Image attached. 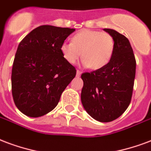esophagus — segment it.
<instances>
[{
    "instance_id": "34e87169",
    "label": "esophagus",
    "mask_w": 151,
    "mask_h": 151,
    "mask_svg": "<svg viewBox=\"0 0 151 151\" xmlns=\"http://www.w3.org/2000/svg\"><path fill=\"white\" fill-rule=\"evenodd\" d=\"M81 73H82V71H80V70H77V71H76V76H80Z\"/></svg>"
}]
</instances>
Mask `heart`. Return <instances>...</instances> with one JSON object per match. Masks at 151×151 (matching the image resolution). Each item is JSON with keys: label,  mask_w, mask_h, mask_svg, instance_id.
<instances>
[{"label": "heart", "mask_w": 151, "mask_h": 151, "mask_svg": "<svg viewBox=\"0 0 151 151\" xmlns=\"http://www.w3.org/2000/svg\"><path fill=\"white\" fill-rule=\"evenodd\" d=\"M64 60L73 64L81 55L84 67L101 69L109 63L114 50V40L105 32L83 29L73 36L71 42H63L60 47Z\"/></svg>", "instance_id": "obj_1"}]
</instances>
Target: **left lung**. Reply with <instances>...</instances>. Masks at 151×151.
<instances>
[{"label": "left lung", "instance_id": "left-lung-1", "mask_svg": "<svg viewBox=\"0 0 151 151\" xmlns=\"http://www.w3.org/2000/svg\"><path fill=\"white\" fill-rule=\"evenodd\" d=\"M104 30L114 39V53L104 68L81 75V102L94 119L107 123L122 115L131 103L136 61L125 36L114 29Z\"/></svg>", "mask_w": 151, "mask_h": 151}]
</instances>
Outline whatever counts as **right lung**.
<instances>
[{
  "label": "right lung",
  "instance_id": "right-lung-1",
  "mask_svg": "<svg viewBox=\"0 0 151 151\" xmlns=\"http://www.w3.org/2000/svg\"><path fill=\"white\" fill-rule=\"evenodd\" d=\"M76 29L42 25L18 45L12 69V93L18 109L27 116H43L57 106L61 94L76 74L64 60L61 44Z\"/></svg>",
  "mask_w": 151,
  "mask_h": 151
}]
</instances>
